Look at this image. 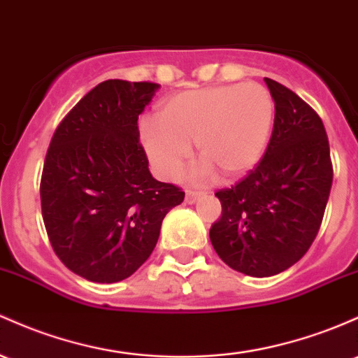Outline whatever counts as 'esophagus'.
Segmentation results:
<instances>
[{
  "label": "esophagus",
  "mask_w": 358,
  "mask_h": 358,
  "mask_svg": "<svg viewBox=\"0 0 358 358\" xmlns=\"http://www.w3.org/2000/svg\"><path fill=\"white\" fill-rule=\"evenodd\" d=\"M200 197H203L202 192H194V190H187L185 194V202L187 203H195Z\"/></svg>",
  "instance_id": "esophagus-1"
}]
</instances>
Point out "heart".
I'll return each mask as SVG.
<instances>
[{"label":"heart","mask_w":358,"mask_h":358,"mask_svg":"<svg viewBox=\"0 0 358 358\" xmlns=\"http://www.w3.org/2000/svg\"><path fill=\"white\" fill-rule=\"evenodd\" d=\"M273 117V98L265 86H209L161 101L156 122H144L141 127V139L164 178H178L192 156V143L202 158L192 171L195 182H209L217 171L238 178L262 159Z\"/></svg>","instance_id":"obj_1"}]
</instances>
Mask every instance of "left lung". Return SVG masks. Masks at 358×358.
<instances>
[{
	"label": "left lung",
	"instance_id": "8db88e82",
	"mask_svg": "<svg viewBox=\"0 0 358 358\" xmlns=\"http://www.w3.org/2000/svg\"><path fill=\"white\" fill-rule=\"evenodd\" d=\"M265 83L275 101L268 148L246 178L215 194L222 214L209 233L219 258L250 277H272L304 257L333 183L320 115L284 85Z\"/></svg>",
	"mask_w": 358,
	"mask_h": 358
}]
</instances>
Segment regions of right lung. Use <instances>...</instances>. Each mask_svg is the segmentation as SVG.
Segmentation results:
<instances>
[{
	"instance_id": "right-lung-1",
	"label": "right lung",
	"mask_w": 358,
	"mask_h": 358,
	"mask_svg": "<svg viewBox=\"0 0 358 358\" xmlns=\"http://www.w3.org/2000/svg\"><path fill=\"white\" fill-rule=\"evenodd\" d=\"M159 85L107 80L59 124L41 180L42 217L59 260L90 282L113 284L148 260L161 222L185 192L158 182L137 119Z\"/></svg>"
}]
</instances>
